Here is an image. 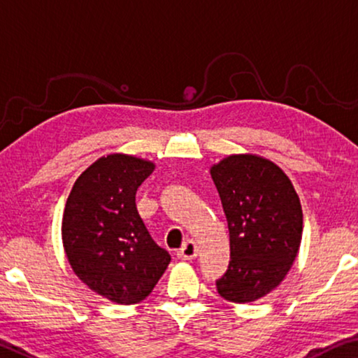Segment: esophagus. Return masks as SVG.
Listing matches in <instances>:
<instances>
[{"label":"esophagus","instance_id":"1","mask_svg":"<svg viewBox=\"0 0 358 358\" xmlns=\"http://www.w3.org/2000/svg\"><path fill=\"white\" fill-rule=\"evenodd\" d=\"M177 256L180 259H194L198 256V246L193 240H188L186 243L178 250Z\"/></svg>","mask_w":358,"mask_h":358}]
</instances>
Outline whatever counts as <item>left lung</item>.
<instances>
[{
  "mask_svg": "<svg viewBox=\"0 0 358 358\" xmlns=\"http://www.w3.org/2000/svg\"><path fill=\"white\" fill-rule=\"evenodd\" d=\"M230 235L222 299L250 303L274 290L299 255L303 213L289 177L271 160L234 154L210 167Z\"/></svg>",
  "mask_w": 358,
  "mask_h": 358,
  "instance_id": "8db88e82",
  "label": "left lung"
}]
</instances>
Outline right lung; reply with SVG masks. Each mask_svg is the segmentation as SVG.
<instances>
[{
	"label": "right lung",
	"instance_id": "obj_1",
	"mask_svg": "<svg viewBox=\"0 0 358 358\" xmlns=\"http://www.w3.org/2000/svg\"><path fill=\"white\" fill-rule=\"evenodd\" d=\"M154 169L134 155L100 157L80 173L64 206L62 236L74 274L120 305L144 300L170 263L136 208V191Z\"/></svg>",
	"mask_w": 358,
	"mask_h": 358
}]
</instances>
